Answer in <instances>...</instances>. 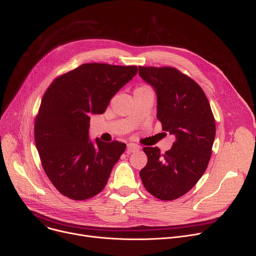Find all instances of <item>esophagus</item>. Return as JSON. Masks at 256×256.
Instances as JSON below:
<instances>
[{
  "instance_id": "34e87169",
  "label": "esophagus",
  "mask_w": 256,
  "mask_h": 256,
  "mask_svg": "<svg viewBox=\"0 0 256 256\" xmlns=\"http://www.w3.org/2000/svg\"><path fill=\"white\" fill-rule=\"evenodd\" d=\"M140 150V146L135 143H128V152H135Z\"/></svg>"
}]
</instances>
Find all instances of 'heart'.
I'll list each match as a JSON object with an SVG mask.
<instances>
[{"label": "heart", "mask_w": 256, "mask_h": 256, "mask_svg": "<svg viewBox=\"0 0 256 256\" xmlns=\"http://www.w3.org/2000/svg\"><path fill=\"white\" fill-rule=\"evenodd\" d=\"M142 88H143V87H142Z\"/></svg>", "instance_id": "b5f03b06"}]
</instances>
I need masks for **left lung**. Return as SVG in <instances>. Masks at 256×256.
Listing matches in <instances>:
<instances>
[{
	"mask_svg": "<svg viewBox=\"0 0 256 256\" xmlns=\"http://www.w3.org/2000/svg\"><path fill=\"white\" fill-rule=\"evenodd\" d=\"M139 74L156 93V118L176 137L164 154L144 147L147 164L140 171L145 186L160 200L189 192L204 176L212 156L216 124L204 90L174 67H139Z\"/></svg>",
	"mask_w": 256,
	"mask_h": 256,
	"instance_id": "8db88e82",
	"label": "left lung"
}]
</instances>
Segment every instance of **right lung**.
Returning a JSON list of instances; mask_svg holds the SVG:
<instances>
[{
    "mask_svg": "<svg viewBox=\"0 0 256 256\" xmlns=\"http://www.w3.org/2000/svg\"><path fill=\"white\" fill-rule=\"evenodd\" d=\"M137 66L86 63L50 85L35 118L36 148L48 178L64 196L85 200L102 191L126 145L89 139L91 114L136 76Z\"/></svg>",
    "mask_w": 256,
    "mask_h": 256,
    "instance_id": "right-lung-1",
    "label": "right lung"
}]
</instances>
